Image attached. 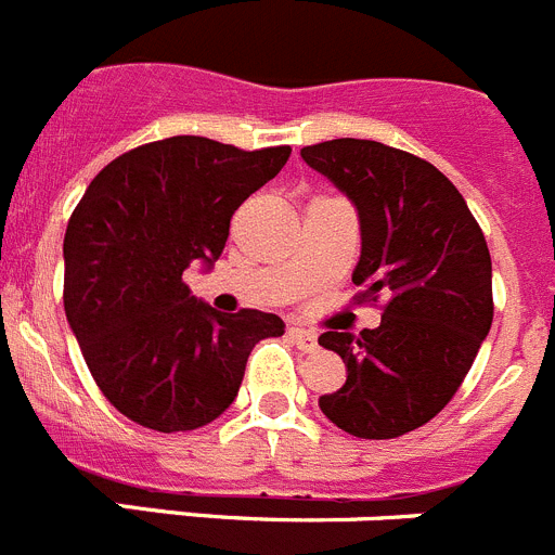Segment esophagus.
<instances>
[{"label":"esophagus","instance_id":"esophagus-1","mask_svg":"<svg viewBox=\"0 0 555 555\" xmlns=\"http://www.w3.org/2000/svg\"><path fill=\"white\" fill-rule=\"evenodd\" d=\"M288 335L294 338V344H297L302 352H313V349L319 347V335L313 333V330H305V327H288Z\"/></svg>","mask_w":555,"mask_h":555}]
</instances>
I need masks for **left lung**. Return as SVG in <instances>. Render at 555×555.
<instances>
[{
    "mask_svg": "<svg viewBox=\"0 0 555 555\" xmlns=\"http://www.w3.org/2000/svg\"><path fill=\"white\" fill-rule=\"evenodd\" d=\"M360 217L358 302L383 305L360 335H319L347 363V383L319 396L338 429L390 440L429 424L460 390L492 324V261L465 197L421 156L374 140L302 149Z\"/></svg>",
    "mask_w": 555,
    "mask_h": 555,
    "instance_id": "left-lung-1",
    "label": "left lung"
}]
</instances>
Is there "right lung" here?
Here are the masks:
<instances>
[{
  "label": "right lung",
  "mask_w": 555,
  "mask_h": 555,
  "mask_svg": "<svg viewBox=\"0 0 555 555\" xmlns=\"http://www.w3.org/2000/svg\"><path fill=\"white\" fill-rule=\"evenodd\" d=\"M292 149L242 151L208 137H167L112 159L65 231V317L109 404L156 431L220 418L261 338L283 319L197 302L184 269L220 258L231 217Z\"/></svg>",
  "instance_id": "add662e5"
}]
</instances>
